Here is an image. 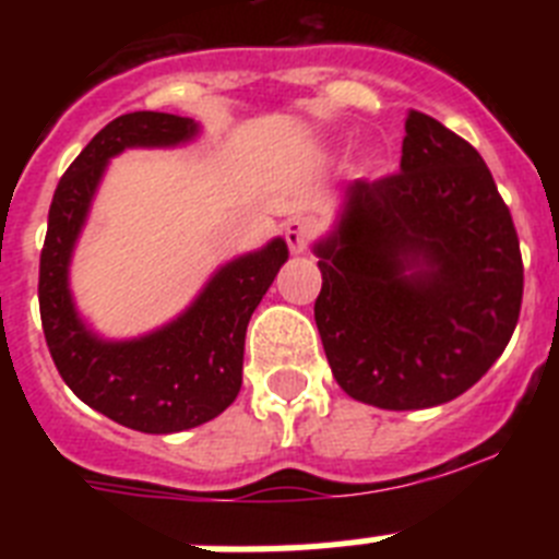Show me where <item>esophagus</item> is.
<instances>
[{
	"instance_id": "1",
	"label": "esophagus",
	"mask_w": 559,
	"mask_h": 559,
	"mask_svg": "<svg viewBox=\"0 0 559 559\" xmlns=\"http://www.w3.org/2000/svg\"><path fill=\"white\" fill-rule=\"evenodd\" d=\"M313 235H316V224L310 218H290L288 224H285V240H288V249L294 251V254L308 251Z\"/></svg>"
}]
</instances>
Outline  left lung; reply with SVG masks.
Masks as SVG:
<instances>
[{"instance_id":"left-lung-1","label":"left lung","mask_w":559,"mask_h":559,"mask_svg":"<svg viewBox=\"0 0 559 559\" xmlns=\"http://www.w3.org/2000/svg\"><path fill=\"white\" fill-rule=\"evenodd\" d=\"M322 271L316 328L333 378L389 412L442 406L515 333L523 263L512 215L471 142L408 111L400 173L353 181Z\"/></svg>"}]
</instances>
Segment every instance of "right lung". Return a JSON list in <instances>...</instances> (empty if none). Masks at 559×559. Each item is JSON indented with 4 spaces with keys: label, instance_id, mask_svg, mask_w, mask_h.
<instances>
[{
    "label": "right lung",
    "instance_id": "right-lung-1",
    "mask_svg": "<svg viewBox=\"0 0 559 559\" xmlns=\"http://www.w3.org/2000/svg\"><path fill=\"white\" fill-rule=\"evenodd\" d=\"M199 131V122L176 114H122L69 165L49 204L38 269L49 355L88 408L142 433L204 426L235 403L243 383L246 328L288 260L283 237L235 257L210 276L190 308L140 338H103L83 322L69 290V263L108 162L128 147L185 145Z\"/></svg>",
    "mask_w": 559,
    "mask_h": 559
}]
</instances>
